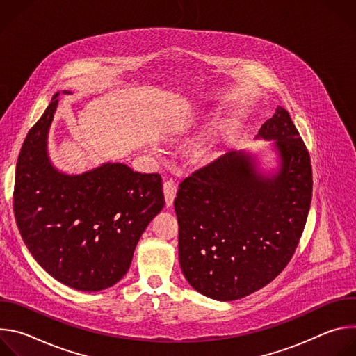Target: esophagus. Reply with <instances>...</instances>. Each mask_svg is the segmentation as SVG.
Returning <instances> with one entry per match:
<instances>
[{
	"instance_id": "esophagus-1",
	"label": "esophagus",
	"mask_w": 356,
	"mask_h": 356,
	"mask_svg": "<svg viewBox=\"0 0 356 356\" xmlns=\"http://www.w3.org/2000/svg\"><path fill=\"white\" fill-rule=\"evenodd\" d=\"M176 191H177L176 183L172 179L166 180L165 184H163V193H165V201H166L168 207L173 206V200L176 197Z\"/></svg>"
}]
</instances>
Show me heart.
Here are the masks:
<instances>
[{
    "mask_svg": "<svg viewBox=\"0 0 356 356\" xmlns=\"http://www.w3.org/2000/svg\"><path fill=\"white\" fill-rule=\"evenodd\" d=\"M217 135L202 140L201 143H198L194 149V156L198 159V161H209L213 155L214 152L217 149Z\"/></svg>",
    "mask_w": 356,
    "mask_h": 356,
    "instance_id": "1",
    "label": "heart"
}]
</instances>
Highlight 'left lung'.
<instances>
[{"mask_svg":"<svg viewBox=\"0 0 356 356\" xmlns=\"http://www.w3.org/2000/svg\"><path fill=\"white\" fill-rule=\"evenodd\" d=\"M257 138L275 140L276 173H261L250 154L232 150L184 179L175 198L183 275L220 301L270 283L290 262L310 211V155L289 113L277 107Z\"/></svg>","mask_w":356,"mask_h":356,"instance_id":"obj_1","label":"left lung"}]
</instances>
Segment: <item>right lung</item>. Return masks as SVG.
I'll use <instances>...</instances> for the list:
<instances>
[{
  "label": "right lung",
  "instance_id": "obj_1",
  "mask_svg": "<svg viewBox=\"0 0 356 356\" xmlns=\"http://www.w3.org/2000/svg\"><path fill=\"white\" fill-rule=\"evenodd\" d=\"M58 97L19 152L15 221L32 257L50 276L76 290L99 291L124 277L140 235L162 211V177L124 163H104L81 175L59 172L47 156Z\"/></svg>",
  "mask_w": 356,
  "mask_h": 356
}]
</instances>
